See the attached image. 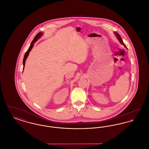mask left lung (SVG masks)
Here are the masks:
<instances>
[{"mask_svg": "<svg viewBox=\"0 0 149 149\" xmlns=\"http://www.w3.org/2000/svg\"><path fill=\"white\" fill-rule=\"evenodd\" d=\"M115 33V35H116V36H117V38L118 39V40L120 41V42L122 45H124V46L126 47V48H127V47L126 46V45H125V43H124L123 42V41H122V38H121V37H120V36L118 33H117V32H115L114 33Z\"/></svg>", "mask_w": 149, "mask_h": 149, "instance_id": "8db88e82", "label": "left lung"}]
</instances>
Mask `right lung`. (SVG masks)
<instances>
[{"label": "right lung", "instance_id": "right-lung-1", "mask_svg": "<svg viewBox=\"0 0 149 149\" xmlns=\"http://www.w3.org/2000/svg\"><path fill=\"white\" fill-rule=\"evenodd\" d=\"M42 32H39V33H38L36 36L35 37V38H34V39L33 40V41H32V42L31 43V45H30V46H29V49L27 51V52H26V54H24V58H23V69H24V65H25V62H26V60L27 59V57L29 56V52H30V51L32 50V47H33V44L35 43V42H36L37 41V40L42 35Z\"/></svg>", "mask_w": 149, "mask_h": 149}]
</instances>
